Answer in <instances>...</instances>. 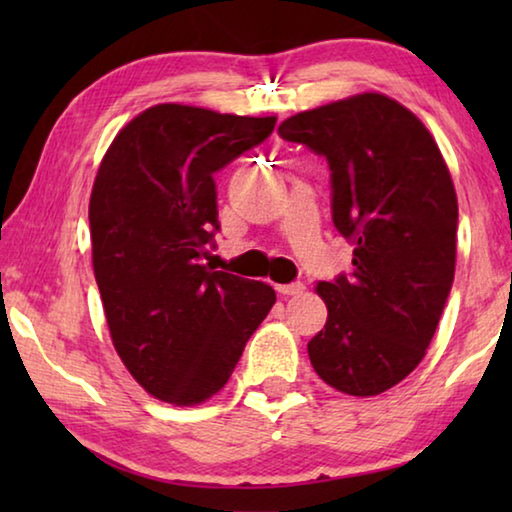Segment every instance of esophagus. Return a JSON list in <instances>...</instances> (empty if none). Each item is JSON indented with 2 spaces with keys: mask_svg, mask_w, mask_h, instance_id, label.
<instances>
[{
  "mask_svg": "<svg viewBox=\"0 0 512 512\" xmlns=\"http://www.w3.org/2000/svg\"><path fill=\"white\" fill-rule=\"evenodd\" d=\"M280 296H300L302 291H305V284L302 282H291V284H280V287H275Z\"/></svg>",
  "mask_w": 512,
  "mask_h": 512,
  "instance_id": "esophagus-1",
  "label": "esophagus"
}]
</instances>
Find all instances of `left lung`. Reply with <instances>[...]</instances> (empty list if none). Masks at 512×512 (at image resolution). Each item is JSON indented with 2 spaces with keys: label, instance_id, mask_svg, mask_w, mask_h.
Here are the masks:
<instances>
[{
  "label": "left lung",
  "instance_id": "1",
  "mask_svg": "<svg viewBox=\"0 0 512 512\" xmlns=\"http://www.w3.org/2000/svg\"><path fill=\"white\" fill-rule=\"evenodd\" d=\"M277 133L327 160L334 228L354 246L352 273L316 287L327 323L307 343L311 366L341 393H384L422 361L452 291V176L422 121L384 94L300 112Z\"/></svg>",
  "mask_w": 512,
  "mask_h": 512
}]
</instances>
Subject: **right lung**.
I'll return each mask as SVG.
<instances>
[{"label":"right lung","instance_id":"obj_1","mask_svg":"<svg viewBox=\"0 0 512 512\" xmlns=\"http://www.w3.org/2000/svg\"><path fill=\"white\" fill-rule=\"evenodd\" d=\"M275 117L160 103L121 128L90 196L92 264L112 343L137 384L192 406L228 384L275 302L264 282L203 264L221 230L214 173Z\"/></svg>","mask_w":512,"mask_h":512}]
</instances>
